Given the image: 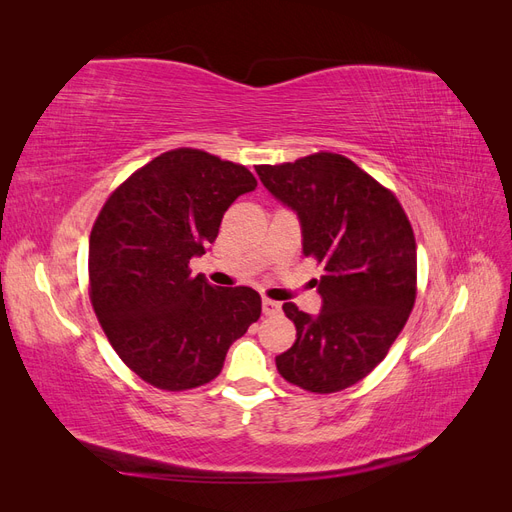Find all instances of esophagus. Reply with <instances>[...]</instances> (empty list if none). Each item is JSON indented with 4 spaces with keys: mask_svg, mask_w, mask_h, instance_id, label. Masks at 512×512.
<instances>
[{
    "mask_svg": "<svg viewBox=\"0 0 512 512\" xmlns=\"http://www.w3.org/2000/svg\"><path fill=\"white\" fill-rule=\"evenodd\" d=\"M280 309H282V303H277L273 299H262V314L265 316L280 314Z\"/></svg>",
    "mask_w": 512,
    "mask_h": 512,
    "instance_id": "34e87169",
    "label": "esophagus"
}]
</instances>
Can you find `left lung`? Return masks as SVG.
<instances>
[{"label":"left lung","instance_id":"obj_1","mask_svg":"<svg viewBox=\"0 0 512 512\" xmlns=\"http://www.w3.org/2000/svg\"><path fill=\"white\" fill-rule=\"evenodd\" d=\"M265 188L297 211L303 254L324 267L316 318L284 303L297 339L277 371L309 393L363 380L393 346L416 301V241L397 196L346 156L318 151L260 164Z\"/></svg>","mask_w":512,"mask_h":512}]
</instances>
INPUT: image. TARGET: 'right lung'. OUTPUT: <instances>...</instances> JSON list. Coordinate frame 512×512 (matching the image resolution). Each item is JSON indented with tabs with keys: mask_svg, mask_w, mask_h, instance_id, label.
Segmentation results:
<instances>
[{
	"mask_svg": "<svg viewBox=\"0 0 512 512\" xmlns=\"http://www.w3.org/2000/svg\"><path fill=\"white\" fill-rule=\"evenodd\" d=\"M243 164L179 147L113 190L89 235V299L108 342L138 378L190 391L222 371L230 344L260 318V294L192 275L226 209L256 188Z\"/></svg>",
	"mask_w": 512,
	"mask_h": 512,
	"instance_id": "1",
	"label": "right lung"
}]
</instances>
